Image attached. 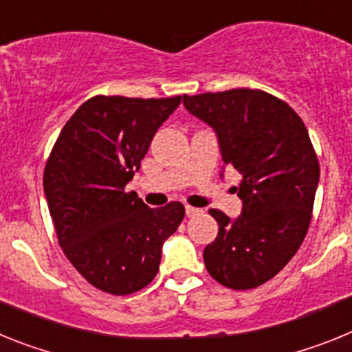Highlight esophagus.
Here are the masks:
<instances>
[{
    "label": "esophagus",
    "instance_id": "34e87169",
    "mask_svg": "<svg viewBox=\"0 0 352 352\" xmlns=\"http://www.w3.org/2000/svg\"><path fill=\"white\" fill-rule=\"evenodd\" d=\"M185 213H186V217H195V214L201 213V210H199V208L186 206V208H185Z\"/></svg>",
    "mask_w": 352,
    "mask_h": 352
}]
</instances>
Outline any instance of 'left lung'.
Masks as SVG:
<instances>
[{
    "mask_svg": "<svg viewBox=\"0 0 352 352\" xmlns=\"http://www.w3.org/2000/svg\"><path fill=\"white\" fill-rule=\"evenodd\" d=\"M183 105L214 130L223 164L243 176L238 219L210 210L219 234L204 248L208 273L236 291L263 285L296 254L312 219L319 162L307 126L259 89L183 95Z\"/></svg>",
    "mask_w": 352,
    "mask_h": 352,
    "instance_id": "8db88e82",
    "label": "left lung"
}]
</instances>
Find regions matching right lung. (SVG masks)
Segmentation results:
<instances>
[{
	"instance_id": "obj_1",
	"label": "right lung",
	"mask_w": 352,
	"mask_h": 352,
	"mask_svg": "<svg viewBox=\"0 0 352 352\" xmlns=\"http://www.w3.org/2000/svg\"><path fill=\"white\" fill-rule=\"evenodd\" d=\"M182 96H93L67 121L43 170L60 247L91 285L132 294L153 280L182 203L149 208L126 192L162 123Z\"/></svg>"
}]
</instances>
